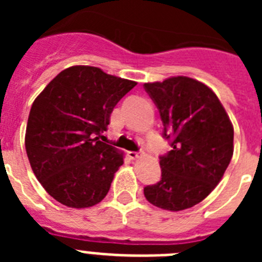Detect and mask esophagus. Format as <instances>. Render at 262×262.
<instances>
[{
    "mask_svg": "<svg viewBox=\"0 0 262 262\" xmlns=\"http://www.w3.org/2000/svg\"><path fill=\"white\" fill-rule=\"evenodd\" d=\"M142 152H135V151H129L128 152V157L129 159H133V160H135V159H139V157L142 156Z\"/></svg>",
    "mask_w": 262,
    "mask_h": 262,
    "instance_id": "esophagus-1",
    "label": "esophagus"
}]
</instances>
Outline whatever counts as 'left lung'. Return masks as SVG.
<instances>
[{
	"label": "left lung",
	"mask_w": 262,
	"mask_h": 262,
	"mask_svg": "<svg viewBox=\"0 0 262 262\" xmlns=\"http://www.w3.org/2000/svg\"><path fill=\"white\" fill-rule=\"evenodd\" d=\"M172 149L160 156L161 180L144 187L149 203L181 211L200 203L223 177L233 155V127L216 94L190 77L144 84Z\"/></svg>",
	"instance_id": "obj_1"
}]
</instances>
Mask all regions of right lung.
<instances>
[{
	"mask_svg": "<svg viewBox=\"0 0 262 262\" xmlns=\"http://www.w3.org/2000/svg\"><path fill=\"white\" fill-rule=\"evenodd\" d=\"M136 85L96 67L60 72L36 97L27 120V157L52 198L73 209L97 205L108 193L123 154L98 140L115 105Z\"/></svg>",
	"mask_w": 262,
	"mask_h": 262,
	"instance_id": "obj_1",
	"label": "right lung"
}]
</instances>
